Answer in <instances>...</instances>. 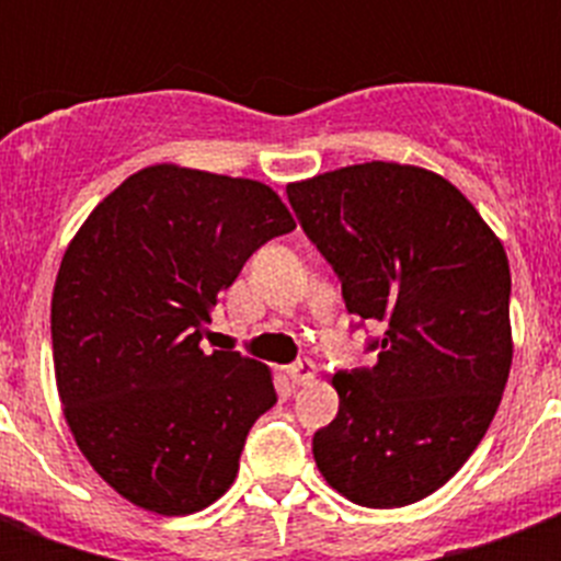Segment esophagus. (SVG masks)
I'll return each mask as SVG.
<instances>
[{
    "label": "esophagus",
    "mask_w": 561,
    "mask_h": 561,
    "mask_svg": "<svg viewBox=\"0 0 561 561\" xmlns=\"http://www.w3.org/2000/svg\"><path fill=\"white\" fill-rule=\"evenodd\" d=\"M285 373H288V378H290V383H294V387H302V383L314 381L317 367H314V360L302 358V360H297V364H290Z\"/></svg>",
    "instance_id": "34e87169"
}]
</instances>
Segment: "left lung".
<instances>
[{
    "instance_id": "left-lung-1",
    "label": "left lung",
    "mask_w": 561,
    "mask_h": 561,
    "mask_svg": "<svg viewBox=\"0 0 561 561\" xmlns=\"http://www.w3.org/2000/svg\"><path fill=\"white\" fill-rule=\"evenodd\" d=\"M346 311L383 334L375 367L337 373V416L314 434L320 474L369 510L416 504L478 448L513 364L501 238L434 171L364 162L290 183Z\"/></svg>"
}]
</instances>
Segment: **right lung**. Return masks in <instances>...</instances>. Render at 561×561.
<instances>
[{"mask_svg":"<svg viewBox=\"0 0 561 561\" xmlns=\"http://www.w3.org/2000/svg\"><path fill=\"white\" fill-rule=\"evenodd\" d=\"M294 227L259 180L162 162L69 241L51 294L57 392L81 454L125 501L188 515L232 486L276 390L264 364L201 341L247 259Z\"/></svg>","mask_w":561,"mask_h":561,"instance_id":"1","label":"right lung"}]
</instances>
